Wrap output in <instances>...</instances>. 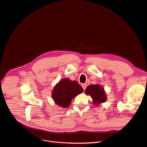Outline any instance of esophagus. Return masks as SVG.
I'll return each mask as SVG.
<instances>
[{
  "mask_svg": "<svg viewBox=\"0 0 147 147\" xmlns=\"http://www.w3.org/2000/svg\"><path fill=\"white\" fill-rule=\"evenodd\" d=\"M82 88H83V90H86V88L87 85H86V84L85 83H83V84H82Z\"/></svg>",
  "mask_w": 147,
  "mask_h": 147,
  "instance_id": "1",
  "label": "esophagus"
}]
</instances>
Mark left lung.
I'll return each instance as SVG.
<instances>
[{
    "label": "left lung",
    "mask_w": 147,
    "mask_h": 147,
    "mask_svg": "<svg viewBox=\"0 0 147 147\" xmlns=\"http://www.w3.org/2000/svg\"><path fill=\"white\" fill-rule=\"evenodd\" d=\"M85 93L91 96L92 99L94 100L93 103L96 105L105 102L107 99L104 90L99 84L89 85L86 89Z\"/></svg>",
    "instance_id": "left-lung-1"
}]
</instances>
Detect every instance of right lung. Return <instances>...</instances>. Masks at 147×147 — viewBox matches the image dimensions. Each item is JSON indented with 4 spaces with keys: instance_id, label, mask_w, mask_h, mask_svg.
<instances>
[{
    "instance_id": "add662e5",
    "label": "right lung",
    "mask_w": 147,
    "mask_h": 147,
    "mask_svg": "<svg viewBox=\"0 0 147 147\" xmlns=\"http://www.w3.org/2000/svg\"><path fill=\"white\" fill-rule=\"evenodd\" d=\"M83 91V88L77 81L68 78L62 80L55 86L52 97L56 104L62 107H67L74 97Z\"/></svg>"
}]
</instances>
